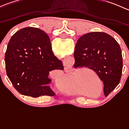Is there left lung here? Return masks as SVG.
I'll return each instance as SVG.
<instances>
[{"instance_id":"obj_1","label":"left lung","mask_w":129,"mask_h":129,"mask_svg":"<svg viewBox=\"0 0 129 129\" xmlns=\"http://www.w3.org/2000/svg\"><path fill=\"white\" fill-rule=\"evenodd\" d=\"M74 57L79 67H88L97 73L107 96L119 84L123 62L117 42L104 32H93L81 36L77 42Z\"/></svg>"}]
</instances>
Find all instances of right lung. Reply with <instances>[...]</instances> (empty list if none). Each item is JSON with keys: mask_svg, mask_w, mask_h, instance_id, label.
I'll return each mask as SVG.
<instances>
[{"mask_svg": "<svg viewBox=\"0 0 129 129\" xmlns=\"http://www.w3.org/2000/svg\"><path fill=\"white\" fill-rule=\"evenodd\" d=\"M5 62L7 76L20 93L32 97L55 95L49 86L52 80L49 74L63 70V66L41 29L25 27L15 32L9 42Z\"/></svg>", "mask_w": 129, "mask_h": 129, "instance_id": "add662e5", "label": "right lung"}]
</instances>
